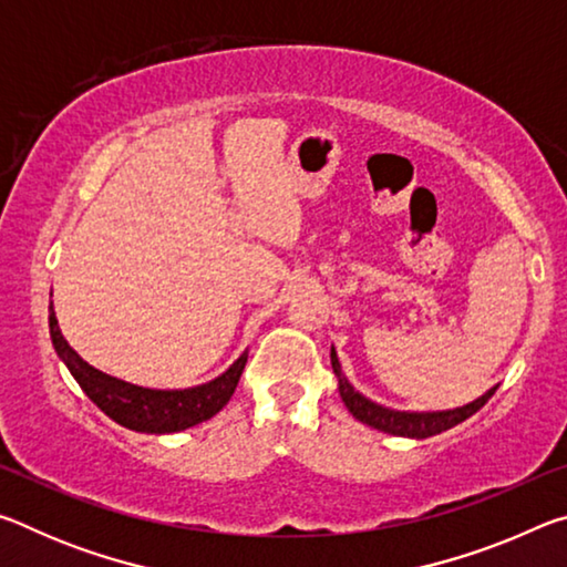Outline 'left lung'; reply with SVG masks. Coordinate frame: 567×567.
Masks as SVG:
<instances>
[{"mask_svg": "<svg viewBox=\"0 0 567 567\" xmlns=\"http://www.w3.org/2000/svg\"><path fill=\"white\" fill-rule=\"evenodd\" d=\"M330 362H332L334 378H338L340 398L344 402V408L352 412V417L364 422V425L380 430V433L398 435V437L425 440V437H433V435L445 433V430L455 427L457 422H463L470 415H475V412L483 408L485 402L491 400L495 395V390H497V385H495V388L487 390L485 395H480L477 400L467 402V405L453 408V410H425V412L395 410V408L380 405V402H372L370 398H364L362 392H358V390L350 385V380L344 378L342 364L338 360V352H334V348H330Z\"/></svg>", "mask_w": 567, "mask_h": 567, "instance_id": "1", "label": "left lung"}]
</instances>
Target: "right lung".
Listing matches in <instances>:
<instances>
[{
    "label": "right lung",
    "instance_id": "add662e5",
    "mask_svg": "<svg viewBox=\"0 0 567 567\" xmlns=\"http://www.w3.org/2000/svg\"><path fill=\"white\" fill-rule=\"evenodd\" d=\"M50 334L56 358L66 364L72 378L80 382L84 395H87L104 415L117 422V425L134 430V433L150 435L179 433V430L195 427L199 422L217 415V412L227 405L229 398H233L247 362L245 350L233 364H229L223 375H217L215 380L185 390H157L132 385L127 380L107 375V372L84 362L80 354L70 348V342L64 340L52 302Z\"/></svg>",
    "mask_w": 567,
    "mask_h": 567
}]
</instances>
